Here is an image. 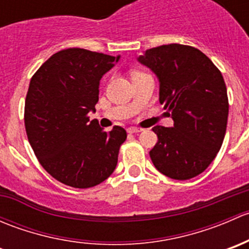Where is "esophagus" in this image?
<instances>
[{
    "instance_id": "obj_1",
    "label": "esophagus",
    "mask_w": 249,
    "mask_h": 249,
    "mask_svg": "<svg viewBox=\"0 0 249 249\" xmlns=\"http://www.w3.org/2000/svg\"><path fill=\"white\" fill-rule=\"evenodd\" d=\"M141 131H142V129L136 126H130L129 129H127V132H129V134H136V132H141Z\"/></svg>"
}]
</instances>
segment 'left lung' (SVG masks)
I'll return each instance as SVG.
<instances>
[{"label":"left lung","mask_w":249,"mask_h":249,"mask_svg":"<svg viewBox=\"0 0 249 249\" xmlns=\"http://www.w3.org/2000/svg\"><path fill=\"white\" fill-rule=\"evenodd\" d=\"M139 61L157 74L159 101L173 119L172 127H153L158 142L150 159L172 179L196 177L214 160L227 131L229 101L222 73L202 52L183 44L148 49Z\"/></svg>","instance_id":"left-lung-1"}]
</instances>
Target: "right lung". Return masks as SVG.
<instances>
[{"label":"right lung","mask_w":249,"mask_h":249,"mask_svg":"<svg viewBox=\"0 0 249 249\" xmlns=\"http://www.w3.org/2000/svg\"><path fill=\"white\" fill-rule=\"evenodd\" d=\"M120 56L80 48L60 50L34 74L25 100V129L39 164L52 177L79 189L100 184L114 171L126 131L109 132L89 120L99 85Z\"/></svg>","instance_id":"right-lung-1"}]
</instances>
